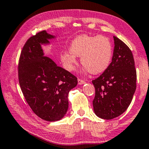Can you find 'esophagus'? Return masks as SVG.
Here are the masks:
<instances>
[{
	"mask_svg": "<svg viewBox=\"0 0 149 149\" xmlns=\"http://www.w3.org/2000/svg\"><path fill=\"white\" fill-rule=\"evenodd\" d=\"M86 83V81L84 80H82L81 79H78V84L79 85H82V84H84Z\"/></svg>",
	"mask_w": 149,
	"mask_h": 149,
	"instance_id": "esophagus-1",
	"label": "esophagus"
}]
</instances>
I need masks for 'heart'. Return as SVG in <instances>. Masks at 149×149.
I'll list each match as a JSON object with an SVG mask.
<instances>
[{
    "label": "heart",
    "instance_id": "obj_1",
    "mask_svg": "<svg viewBox=\"0 0 149 149\" xmlns=\"http://www.w3.org/2000/svg\"><path fill=\"white\" fill-rule=\"evenodd\" d=\"M113 48L108 37L96 35H81L75 38L70 46V51L63 52L61 59L65 68L72 72L77 63V57H81V63L86 72L100 74L110 65L112 59Z\"/></svg>",
    "mask_w": 149,
    "mask_h": 149
}]
</instances>
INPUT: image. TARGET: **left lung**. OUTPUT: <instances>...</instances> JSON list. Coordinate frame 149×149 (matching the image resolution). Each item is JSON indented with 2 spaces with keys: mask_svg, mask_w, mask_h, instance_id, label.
<instances>
[{
  "mask_svg": "<svg viewBox=\"0 0 149 149\" xmlns=\"http://www.w3.org/2000/svg\"><path fill=\"white\" fill-rule=\"evenodd\" d=\"M114 49L108 68L92 81L96 93L93 100L95 114L110 120L121 115L131 103L136 88V71L129 47L114 36Z\"/></svg>",
  "mask_w": 149,
  "mask_h": 149,
  "instance_id": "obj_1",
  "label": "left lung"
}]
</instances>
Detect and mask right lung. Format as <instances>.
<instances>
[{
  "mask_svg": "<svg viewBox=\"0 0 149 149\" xmlns=\"http://www.w3.org/2000/svg\"><path fill=\"white\" fill-rule=\"evenodd\" d=\"M55 36L46 31L31 37L20 55L18 74L26 102L41 119L59 120L68 109L69 92L77 84V77L44 56L42 45L49 44Z\"/></svg>",
  "mask_w": 149,
  "mask_h": 149,
  "instance_id": "1",
  "label": "right lung"
}]
</instances>
